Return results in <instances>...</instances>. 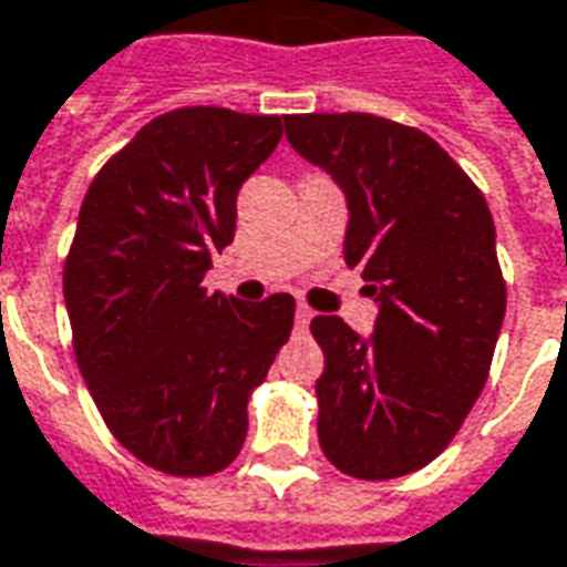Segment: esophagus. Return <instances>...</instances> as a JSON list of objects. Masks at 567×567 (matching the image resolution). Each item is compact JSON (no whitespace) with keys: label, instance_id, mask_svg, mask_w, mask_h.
<instances>
[{"label":"esophagus","instance_id":"1","mask_svg":"<svg viewBox=\"0 0 567 567\" xmlns=\"http://www.w3.org/2000/svg\"><path fill=\"white\" fill-rule=\"evenodd\" d=\"M310 319H312V310H310V307H303V303H297V310H295V324H297V328L303 331V328L310 324Z\"/></svg>","mask_w":567,"mask_h":567}]
</instances>
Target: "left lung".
<instances>
[{
	"mask_svg": "<svg viewBox=\"0 0 567 567\" xmlns=\"http://www.w3.org/2000/svg\"><path fill=\"white\" fill-rule=\"evenodd\" d=\"M338 184L343 257L378 300L371 334L316 316L319 445L340 473L399 478L449 449L488 378L506 288L485 196L430 134L368 113L285 118Z\"/></svg>",
	"mask_w": 567,
	"mask_h": 567,
	"instance_id": "obj_1",
	"label": "left lung"
}]
</instances>
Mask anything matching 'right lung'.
<instances>
[{"label":"right lung","mask_w":567,"mask_h":567,"mask_svg":"<svg viewBox=\"0 0 567 567\" xmlns=\"http://www.w3.org/2000/svg\"><path fill=\"white\" fill-rule=\"evenodd\" d=\"M282 116L184 106L91 181L63 267L82 378L118 442L168 476H212L248 435V395L295 324V297L202 288L236 236V196Z\"/></svg>","instance_id":"right-lung-1"}]
</instances>
